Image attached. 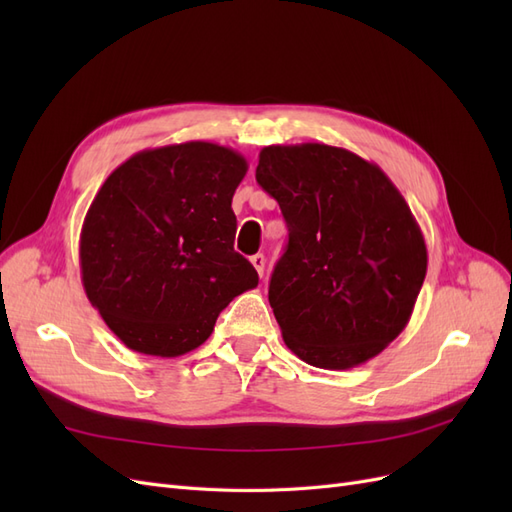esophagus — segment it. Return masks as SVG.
Returning <instances> with one entry per match:
<instances>
[{"label": "esophagus", "mask_w": 512, "mask_h": 512, "mask_svg": "<svg viewBox=\"0 0 512 512\" xmlns=\"http://www.w3.org/2000/svg\"><path fill=\"white\" fill-rule=\"evenodd\" d=\"M250 262H252V265H254V269L258 271V275L262 277V273H265V265H267L265 256H262V254H254V256L250 258Z\"/></svg>", "instance_id": "esophagus-1"}]
</instances>
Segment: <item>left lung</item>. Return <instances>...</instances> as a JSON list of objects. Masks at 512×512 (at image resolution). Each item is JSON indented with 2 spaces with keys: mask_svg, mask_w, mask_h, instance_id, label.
Segmentation results:
<instances>
[{
  "mask_svg": "<svg viewBox=\"0 0 512 512\" xmlns=\"http://www.w3.org/2000/svg\"><path fill=\"white\" fill-rule=\"evenodd\" d=\"M256 181L288 224L269 284L286 346L322 369L374 359L406 329L427 273L406 198L378 164L322 143L265 147Z\"/></svg>",
  "mask_w": 512,
  "mask_h": 512,
  "instance_id": "8db88e82",
  "label": "left lung"
}]
</instances>
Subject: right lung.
<instances>
[{
  "label": "right lung",
  "instance_id": "add662e5",
  "mask_svg": "<svg viewBox=\"0 0 512 512\" xmlns=\"http://www.w3.org/2000/svg\"><path fill=\"white\" fill-rule=\"evenodd\" d=\"M245 173L235 149L188 141L138 151L102 183L81 230V280L130 350L192 352L222 309L258 286L235 252L232 196Z\"/></svg>",
  "mask_w": 512,
  "mask_h": 512
}]
</instances>
